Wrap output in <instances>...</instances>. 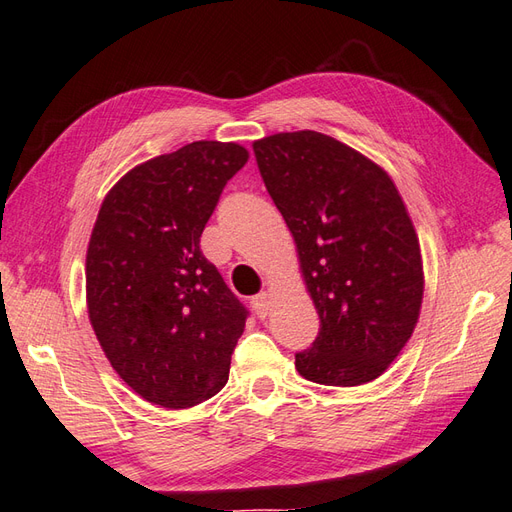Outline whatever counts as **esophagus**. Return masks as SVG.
Returning <instances> with one entry per match:
<instances>
[{"label":"esophagus","instance_id":"34e87169","mask_svg":"<svg viewBox=\"0 0 512 512\" xmlns=\"http://www.w3.org/2000/svg\"><path fill=\"white\" fill-rule=\"evenodd\" d=\"M251 305H253L255 316H257L259 320H264V318L268 316V313H270V307H272V303H270V294H268V292H261V294L253 296Z\"/></svg>","mask_w":512,"mask_h":512}]
</instances>
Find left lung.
Returning <instances> with one entry per match:
<instances>
[{"label": "left lung", "mask_w": 512, "mask_h": 512, "mask_svg": "<svg viewBox=\"0 0 512 512\" xmlns=\"http://www.w3.org/2000/svg\"><path fill=\"white\" fill-rule=\"evenodd\" d=\"M253 151L320 316L296 370L331 387L374 381L409 342L424 296L419 242L396 186L318 131L274 134Z\"/></svg>", "instance_id": "1"}]
</instances>
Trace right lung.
<instances>
[{
  "label": "right lung",
  "mask_w": 512,
  "mask_h": 512,
  "mask_svg": "<svg viewBox=\"0 0 512 512\" xmlns=\"http://www.w3.org/2000/svg\"><path fill=\"white\" fill-rule=\"evenodd\" d=\"M235 142L199 140L153 157L101 203L86 255L88 316L112 368L138 396L188 409L227 385L248 309L201 251Z\"/></svg>",
  "instance_id": "obj_1"
}]
</instances>
